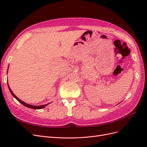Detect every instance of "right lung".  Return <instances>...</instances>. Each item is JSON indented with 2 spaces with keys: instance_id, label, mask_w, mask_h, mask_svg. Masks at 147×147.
<instances>
[{
  "instance_id": "right-lung-1",
  "label": "right lung",
  "mask_w": 147,
  "mask_h": 147,
  "mask_svg": "<svg viewBox=\"0 0 147 147\" xmlns=\"http://www.w3.org/2000/svg\"><path fill=\"white\" fill-rule=\"evenodd\" d=\"M8 89H9V90H10V92H11V94H12V96L15 97V98L19 102H20V103L21 104H23V105H24V106H26V107H28V108H30V109H43V108H44V107H45L47 106V105H48V104H50V103H49V104H45V105H30V104H26V102H23V101H22L21 100H20L19 98H18V97L14 94V93H13V92H12V91L11 90V89H10V86H9V85H8Z\"/></svg>"
}]
</instances>
